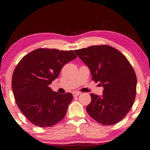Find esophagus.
<instances>
[{"label":"esophagus","instance_id":"1","mask_svg":"<svg viewBox=\"0 0 150 150\" xmlns=\"http://www.w3.org/2000/svg\"><path fill=\"white\" fill-rule=\"evenodd\" d=\"M80 94H81V92H73V96H79Z\"/></svg>","mask_w":150,"mask_h":150}]
</instances>
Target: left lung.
<instances>
[{"label":"left lung","mask_w":150,"mask_h":150,"mask_svg":"<svg viewBox=\"0 0 150 150\" xmlns=\"http://www.w3.org/2000/svg\"><path fill=\"white\" fill-rule=\"evenodd\" d=\"M74 52L88 68L92 80L104 88L102 96L90 94L86 110L103 125H114L126 116L136 94V73L126 56L108 45L91 46Z\"/></svg>","instance_id":"8db88e82"}]
</instances>
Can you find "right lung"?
<instances>
[{"label":"right lung","mask_w":150,"mask_h":150,"mask_svg":"<svg viewBox=\"0 0 150 150\" xmlns=\"http://www.w3.org/2000/svg\"><path fill=\"white\" fill-rule=\"evenodd\" d=\"M77 57L72 50L38 48L24 56L16 66L12 89L21 112L31 123L42 127L60 122L73 99L48 86L66 63Z\"/></svg>","instance_id":"1"}]
</instances>
